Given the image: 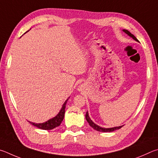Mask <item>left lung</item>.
Listing matches in <instances>:
<instances>
[{"instance_id":"obj_1","label":"left lung","mask_w":158,"mask_h":158,"mask_svg":"<svg viewBox=\"0 0 158 158\" xmlns=\"http://www.w3.org/2000/svg\"><path fill=\"white\" fill-rule=\"evenodd\" d=\"M123 31L126 33L127 35H128V36H130V37H132L133 40H135V41H138L137 39L135 37V36L131 34V32H130L128 30H123ZM85 118H86V120L87 121V122L89 123V126L92 127V128H93L94 130H96V131H99V132H112V131H116V130H118V129H120L121 127H122L123 126H118V127H114V128H102V127H100L98 126V125H96V124H95L93 122V121L91 120L90 117H89V114H88V112H87L86 113V115H85Z\"/></svg>"}]
</instances>
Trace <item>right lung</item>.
Returning a JSON list of instances; mask_svg holds the SVG:
<instances>
[{
    "mask_svg": "<svg viewBox=\"0 0 158 158\" xmlns=\"http://www.w3.org/2000/svg\"><path fill=\"white\" fill-rule=\"evenodd\" d=\"M69 99V98H68ZM68 99L66 100L64 103L63 104V106L61 108L60 112L58 113L57 116H55L54 118H51L48 121H46V122L42 123H35L32 122H29L32 124V125L37 127L38 128L42 129V130H52L56 127L59 126L62 121L64 119V113H65V107H66V103L67 102Z\"/></svg>",
    "mask_w": 158,
    "mask_h": 158,
    "instance_id": "add662e5",
    "label": "right lung"
}]
</instances>
